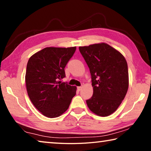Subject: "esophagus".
I'll list each match as a JSON object with an SVG mask.
<instances>
[{"instance_id": "esophagus-1", "label": "esophagus", "mask_w": 151, "mask_h": 151, "mask_svg": "<svg viewBox=\"0 0 151 151\" xmlns=\"http://www.w3.org/2000/svg\"><path fill=\"white\" fill-rule=\"evenodd\" d=\"M82 88H83V87H82V86H78V87H77V90H78V91H81L82 90Z\"/></svg>"}]
</instances>
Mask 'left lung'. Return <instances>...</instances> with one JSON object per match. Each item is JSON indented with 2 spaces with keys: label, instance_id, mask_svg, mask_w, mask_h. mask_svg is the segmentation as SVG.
I'll return each instance as SVG.
<instances>
[{
  "label": "left lung",
  "instance_id": "left-lung-1",
  "mask_svg": "<svg viewBox=\"0 0 151 151\" xmlns=\"http://www.w3.org/2000/svg\"><path fill=\"white\" fill-rule=\"evenodd\" d=\"M90 70L93 94L86 101L96 115L107 116L116 111L129 88L127 60L121 52L104 42L79 47Z\"/></svg>",
  "mask_w": 151,
  "mask_h": 151
}]
</instances>
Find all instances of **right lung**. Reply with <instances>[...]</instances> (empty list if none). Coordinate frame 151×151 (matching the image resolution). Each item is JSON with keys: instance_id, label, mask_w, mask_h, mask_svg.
<instances>
[{"instance_id": "right-lung-1", "label": "right lung", "mask_w": 151, "mask_h": 151, "mask_svg": "<svg viewBox=\"0 0 151 151\" xmlns=\"http://www.w3.org/2000/svg\"><path fill=\"white\" fill-rule=\"evenodd\" d=\"M76 47H47L28 61L25 82L28 95L38 111L48 118H56L69 107L76 87L60 81Z\"/></svg>"}]
</instances>
